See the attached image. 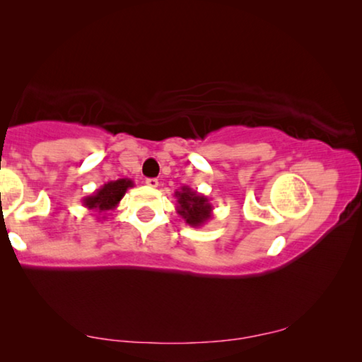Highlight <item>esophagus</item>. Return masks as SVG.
I'll return each instance as SVG.
<instances>
[{"label":"esophagus","mask_w":362,"mask_h":362,"mask_svg":"<svg viewBox=\"0 0 362 362\" xmlns=\"http://www.w3.org/2000/svg\"><path fill=\"white\" fill-rule=\"evenodd\" d=\"M145 183H146V185H148L150 188H156V187L159 185V182H158L156 179H146Z\"/></svg>","instance_id":"1"}]
</instances>
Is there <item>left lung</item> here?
<instances>
[{
    "mask_svg": "<svg viewBox=\"0 0 362 362\" xmlns=\"http://www.w3.org/2000/svg\"><path fill=\"white\" fill-rule=\"evenodd\" d=\"M177 198L175 211L179 216L185 220V223L194 228H199L206 222H209L212 218V204L207 196L194 192L187 185L180 187L174 193Z\"/></svg>",
    "mask_w": 362,
    "mask_h": 362,
    "instance_id": "1",
    "label": "left lung"
}]
</instances>
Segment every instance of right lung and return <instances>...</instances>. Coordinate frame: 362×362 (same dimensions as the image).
Wrapping results in <instances>:
<instances>
[{
  "instance_id": "add662e5",
  "label": "right lung",
  "mask_w": 362,
  "mask_h": 362,
  "mask_svg": "<svg viewBox=\"0 0 362 362\" xmlns=\"http://www.w3.org/2000/svg\"><path fill=\"white\" fill-rule=\"evenodd\" d=\"M132 187H134V182L131 179L110 180L107 183H103L99 189H95L93 194L84 196L83 206L88 207L89 211L102 216V214L116 209L119 204V201L122 199V196H124L127 189Z\"/></svg>"
}]
</instances>
